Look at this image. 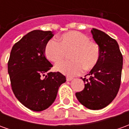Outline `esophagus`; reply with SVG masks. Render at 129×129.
<instances>
[{
  "label": "esophagus",
  "mask_w": 129,
  "mask_h": 129,
  "mask_svg": "<svg viewBox=\"0 0 129 129\" xmlns=\"http://www.w3.org/2000/svg\"><path fill=\"white\" fill-rule=\"evenodd\" d=\"M73 77H66V80H67L68 81H71V80H73Z\"/></svg>",
  "instance_id": "1"
}]
</instances>
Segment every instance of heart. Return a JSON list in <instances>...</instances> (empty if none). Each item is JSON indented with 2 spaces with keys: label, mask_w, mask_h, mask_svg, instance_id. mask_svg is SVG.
I'll return each instance as SVG.
<instances>
[{
  "label": "heart",
  "mask_w": 129,
  "mask_h": 129,
  "mask_svg": "<svg viewBox=\"0 0 129 129\" xmlns=\"http://www.w3.org/2000/svg\"><path fill=\"white\" fill-rule=\"evenodd\" d=\"M45 54L48 60L57 63L70 52L72 60L64 61L56 65V70L65 75L74 76L82 70L95 68L100 58L99 45L81 32L70 31L61 34L59 42L54 39L48 41L45 46Z\"/></svg>",
  "instance_id": "obj_1"
}]
</instances>
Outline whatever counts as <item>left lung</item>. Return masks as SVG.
Here are the masks:
<instances>
[{"label": "left lung", "mask_w": 129, "mask_h": 129, "mask_svg": "<svg viewBox=\"0 0 129 129\" xmlns=\"http://www.w3.org/2000/svg\"><path fill=\"white\" fill-rule=\"evenodd\" d=\"M92 38L99 45L100 58L95 68L90 70L88 78L81 79L85 87L76 92L79 102L90 110H100L111 104L119 91L123 57L115 40L102 31L91 30Z\"/></svg>", "instance_id": "left-lung-1"}]
</instances>
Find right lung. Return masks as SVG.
Segmentation results:
<instances>
[{
	"label": "right lung",
	"mask_w": 129,
	"mask_h": 129,
	"mask_svg": "<svg viewBox=\"0 0 129 129\" xmlns=\"http://www.w3.org/2000/svg\"><path fill=\"white\" fill-rule=\"evenodd\" d=\"M51 31L33 30L16 43L8 61L12 89L20 102L34 111L52 104L59 86L66 79L59 72H48L53 66L46 59L45 46Z\"/></svg>",
	"instance_id": "obj_1"
}]
</instances>
